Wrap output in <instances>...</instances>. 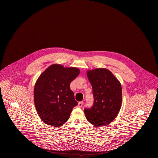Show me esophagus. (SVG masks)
Wrapping results in <instances>:
<instances>
[{
  "label": "esophagus",
  "mask_w": 158,
  "mask_h": 158,
  "mask_svg": "<svg viewBox=\"0 0 158 158\" xmlns=\"http://www.w3.org/2000/svg\"><path fill=\"white\" fill-rule=\"evenodd\" d=\"M83 102H78V106L79 107V108H81L82 106H83Z\"/></svg>",
  "instance_id": "esophagus-1"
}]
</instances>
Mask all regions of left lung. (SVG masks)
Listing matches in <instances>:
<instances>
[{
	"label": "left lung",
	"instance_id": "8db88e82",
	"mask_svg": "<svg viewBox=\"0 0 158 158\" xmlns=\"http://www.w3.org/2000/svg\"><path fill=\"white\" fill-rule=\"evenodd\" d=\"M91 84L94 104L85 109L87 121L96 127L111 123L118 115L122 105V87L119 81L106 68H96L87 71Z\"/></svg>",
	"mask_w": 158,
	"mask_h": 158
}]
</instances>
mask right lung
I'll return each instance as SVG.
<instances>
[{
	"mask_svg": "<svg viewBox=\"0 0 158 158\" xmlns=\"http://www.w3.org/2000/svg\"><path fill=\"white\" fill-rule=\"evenodd\" d=\"M80 73L77 68L55 64L46 68L37 80L34 102L39 116L46 124L59 127L69 119L78 104L69 84Z\"/></svg>",
	"mask_w": 158,
	"mask_h": 158,
	"instance_id": "add662e5",
	"label": "right lung"
}]
</instances>
